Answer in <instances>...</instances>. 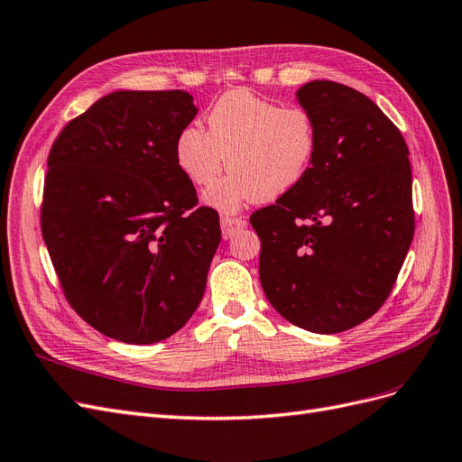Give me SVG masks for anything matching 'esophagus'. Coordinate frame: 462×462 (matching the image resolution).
Returning <instances> with one entry per match:
<instances>
[{"label": "esophagus", "instance_id": "34e87169", "mask_svg": "<svg viewBox=\"0 0 462 462\" xmlns=\"http://www.w3.org/2000/svg\"><path fill=\"white\" fill-rule=\"evenodd\" d=\"M245 226H247V222L242 217H230V215L220 217V228H222V236L225 237H232L237 230H242Z\"/></svg>", "mask_w": 462, "mask_h": 462}]
</instances>
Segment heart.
Returning <instances> with one entry per match:
<instances>
[{
    "label": "heart",
    "mask_w": 462,
    "mask_h": 462,
    "mask_svg": "<svg viewBox=\"0 0 462 462\" xmlns=\"http://www.w3.org/2000/svg\"><path fill=\"white\" fill-rule=\"evenodd\" d=\"M319 128L301 106H280L249 90L218 97L198 125L180 130L174 155L196 186H211L222 169L230 174L205 191L213 209L232 213L257 199H278L300 184L315 162Z\"/></svg>",
    "instance_id": "b5f03b06"
}]
</instances>
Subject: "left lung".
<instances>
[{"label": "left lung", "instance_id": "left-lung-1", "mask_svg": "<svg viewBox=\"0 0 462 462\" xmlns=\"http://www.w3.org/2000/svg\"><path fill=\"white\" fill-rule=\"evenodd\" d=\"M319 150L303 180L251 215L259 276L288 322L337 334L388 300L414 236L409 147L374 101L312 80L297 90Z\"/></svg>", "mask_w": 462, "mask_h": 462}]
</instances>
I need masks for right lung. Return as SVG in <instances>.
Segmentation results:
<instances>
[{
    "label": "right lung",
    "mask_w": 462,
    "mask_h": 462,
    "mask_svg": "<svg viewBox=\"0 0 462 462\" xmlns=\"http://www.w3.org/2000/svg\"><path fill=\"white\" fill-rule=\"evenodd\" d=\"M198 107L182 90H118L59 134L42 236L67 301L101 334L147 346L196 312L220 244L174 155Z\"/></svg>",
    "instance_id": "obj_1"
}]
</instances>
